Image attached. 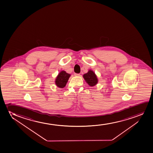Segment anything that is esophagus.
Segmentation results:
<instances>
[{"instance_id": "34e87169", "label": "esophagus", "mask_w": 153, "mask_h": 153, "mask_svg": "<svg viewBox=\"0 0 153 153\" xmlns=\"http://www.w3.org/2000/svg\"><path fill=\"white\" fill-rule=\"evenodd\" d=\"M74 75L76 76H80V74H74Z\"/></svg>"}]
</instances>
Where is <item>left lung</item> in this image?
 Listing matches in <instances>:
<instances>
[{"instance_id":"left-lung-1","label":"left lung","mask_w":153,"mask_h":153,"mask_svg":"<svg viewBox=\"0 0 153 153\" xmlns=\"http://www.w3.org/2000/svg\"><path fill=\"white\" fill-rule=\"evenodd\" d=\"M83 77L85 82L91 87L94 86L98 82L97 76L92 70H89L87 73L83 75Z\"/></svg>"}]
</instances>
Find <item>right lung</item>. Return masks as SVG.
<instances>
[{"instance_id":"1","label":"right lung","mask_w":153,"mask_h":153,"mask_svg":"<svg viewBox=\"0 0 153 153\" xmlns=\"http://www.w3.org/2000/svg\"><path fill=\"white\" fill-rule=\"evenodd\" d=\"M70 76L71 74L67 73L64 71H60L55 80L56 85L60 88H63L64 87H65Z\"/></svg>"}]
</instances>
